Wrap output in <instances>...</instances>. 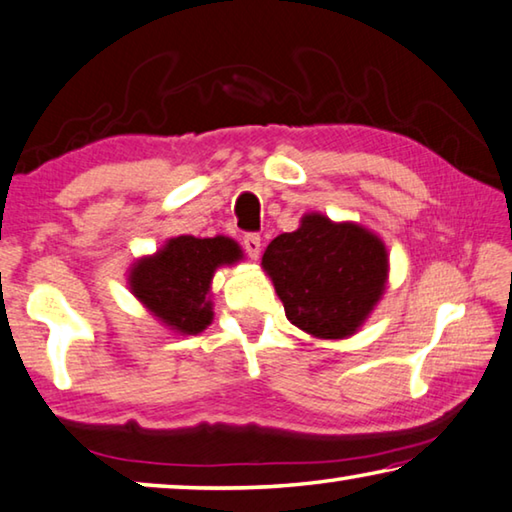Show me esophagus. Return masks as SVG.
Masks as SVG:
<instances>
[{
  "label": "esophagus",
  "mask_w": 512,
  "mask_h": 512,
  "mask_svg": "<svg viewBox=\"0 0 512 512\" xmlns=\"http://www.w3.org/2000/svg\"><path fill=\"white\" fill-rule=\"evenodd\" d=\"M242 245H245V251L249 254L251 261H258V256H261V235L247 233L245 240H242Z\"/></svg>",
  "instance_id": "1"
}]
</instances>
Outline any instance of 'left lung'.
Masks as SVG:
<instances>
[{
    "instance_id": "1",
    "label": "left lung",
    "mask_w": 512,
    "mask_h": 512,
    "mask_svg": "<svg viewBox=\"0 0 512 512\" xmlns=\"http://www.w3.org/2000/svg\"><path fill=\"white\" fill-rule=\"evenodd\" d=\"M261 265L286 318L320 341L355 336L389 281L380 235L357 222H332L322 212H306L297 231L277 235Z\"/></svg>"
}]
</instances>
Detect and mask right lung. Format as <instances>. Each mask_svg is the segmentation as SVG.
Listing matches in <instances>:
<instances>
[{
  "mask_svg": "<svg viewBox=\"0 0 512 512\" xmlns=\"http://www.w3.org/2000/svg\"><path fill=\"white\" fill-rule=\"evenodd\" d=\"M245 254L226 235L169 238L128 270V288L141 306L180 336L201 334L212 322V277L219 267L240 263Z\"/></svg>",
  "mask_w": 512,
  "mask_h": 512,
  "instance_id": "right-lung-1",
  "label": "right lung"
}]
</instances>
